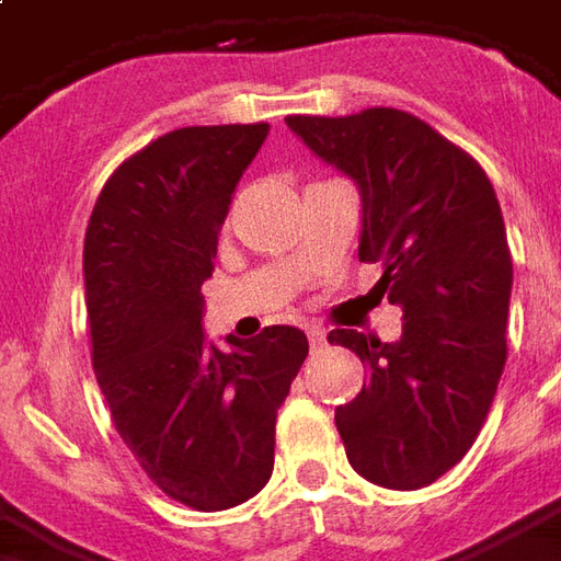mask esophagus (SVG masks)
Wrapping results in <instances>:
<instances>
[{
  "label": "esophagus",
  "mask_w": 561,
  "mask_h": 561,
  "mask_svg": "<svg viewBox=\"0 0 561 561\" xmlns=\"http://www.w3.org/2000/svg\"><path fill=\"white\" fill-rule=\"evenodd\" d=\"M309 342H312V348H324V345H328V336H324V330L309 328Z\"/></svg>",
  "instance_id": "34e87169"
}]
</instances>
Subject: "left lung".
Masks as SVG:
<instances>
[{"label":"left lung","instance_id":"1","mask_svg":"<svg viewBox=\"0 0 561 561\" xmlns=\"http://www.w3.org/2000/svg\"><path fill=\"white\" fill-rule=\"evenodd\" d=\"M285 123L360 185L357 255L381 264L376 288L402 306L400 342L328 336L369 369L336 409L342 445L366 481L417 490L469 454L505 369L514 267L499 197L466 149L397 107Z\"/></svg>","mask_w":561,"mask_h":561}]
</instances>
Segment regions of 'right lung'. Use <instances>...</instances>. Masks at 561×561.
I'll list each match as a JSON object with an SVG mask.
<instances>
[{"label": "right lung", "instance_id": "1", "mask_svg": "<svg viewBox=\"0 0 561 561\" xmlns=\"http://www.w3.org/2000/svg\"><path fill=\"white\" fill-rule=\"evenodd\" d=\"M267 123L188 126L128 156L83 240L92 369L116 433L161 493L195 511L252 499L273 474L276 412L309 342L288 324L219 352L201 285Z\"/></svg>", "mask_w": 561, "mask_h": 561}]
</instances>
